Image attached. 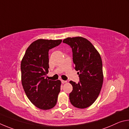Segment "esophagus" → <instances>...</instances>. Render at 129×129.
Masks as SVG:
<instances>
[{"label":"esophagus","instance_id":"esophagus-1","mask_svg":"<svg viewBox=\"0 0 129 129\" xmlns=\"http://www.w3.org/2000/svg\"><path fill=\"white\" fill-rule=\"evenodd\" d=\"M61 82L62 83H67V81L66 80H61Z\"/></svg>","mask_w":129,"mask_h":129}]
</instances>
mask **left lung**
Wrapping results in <instances>:
<instances>
[{
	"label": "left lung",
	"mask_w": 129,
	"mask_h": 129,
	"mask_svg": "<svg viewBox=\"0 0 129 129\" xmlns=\"http://www.w3.org/2000/svg\"><path fill=\"white\" fill-rule=\"evenodd\" d=\"M73 51L74 69L79 82L70 83L73 91L69 94L72 105L80 109L91 106L101 91L103 83V63L100 55L88 40L81 37H68L63 41Z\"/></svg>",
	"instance_id": "left-lung-1"
}]
</instances>
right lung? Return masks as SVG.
I'll return each mask as SVG.
<instances>
[{
    "label": "right lung",
    "mask_w": 129,
    "mask_h": 129,
    "mask_svg": "<svg viewBox=\"0 0 129 129\" xmlns=\"http://www.w3.org/2000/svg\"><path fill=\"white\" fill-rule=\"evenodd\" d=\"M62 40L39 39L26 49L21 63V83L26 96L36 107L42 110L53 108L60 91V80H49V51Z\"/></svg>",
    "instance_id": "obj_1"
}]
</instances>
